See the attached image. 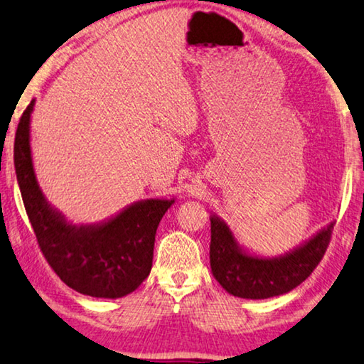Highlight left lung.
Wrapping results in <instances>:
<instances>
[{
    "mask_svg": "<svg viewBox=\"0 0 364 364\" xmlns=\"http://www.w3.org/2000/svg\"><path fill=\"white\" fill-rule=\"evenodd\" d=\"M210 267L226 292L241 299H269L291 292L307 279L322 259L335 221L312 238L281 256L252 255L238 245L233 231L217 215L210 217Z\"/></svg>",
    "mask_w": 364,
    "mask_h": 364,
    "instance_id": "left-lung-1",
    "label": "left lung"
}]
</instances>
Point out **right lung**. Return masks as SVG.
I'll use <instances>...</instances> for the list:
<instances>
[{"label":"right lung","mask_w":364,"mask_h":364,"mask_svg":"<svg viewBox=\"0 0 364 364\" xmlns=\"http://www.w3.org/2000/svg\"><path fill=\"white\" fill-rule=\"evenodd\" d=\"M29 103L14 138V169L26 213L42 255L62 281L83 296L119 299L136 291L149 276L156 230L176 200L146 198L114 217L75 225L52 207L42 193L31 154Z\"/></svg>","instance_id":"add662e5"}]
</instances>
